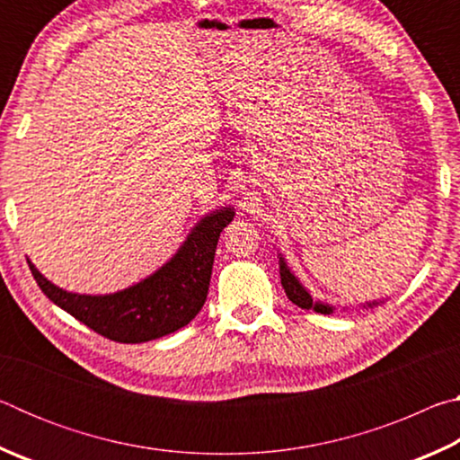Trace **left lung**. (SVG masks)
Instances as JSON below:
<instances>
[{
    "label": "left lung",
    "mask_w": 460,
    "mask_h": 460,
    "mask_svg": "<svg viewBox=\"0 0 460 460\" xmlns=\"http://www.w3.org/2000/svg\"><path fill=\"white\" fill-rule=\"evenodd\" d=\"M279 278H282V286L286 290V296L290 298L296 306L305 308V310H314V313H321V314H331L332 313V306L326 305V302H321V300H313V296H310V292L306 290L305 286L300 284V279L296 278L290 268L286 266V261L282 255H279ZM379 302H367V305L363 306H377Z\"/></svg>",
    "instance_id": "8db88e82"
}]
</instances>
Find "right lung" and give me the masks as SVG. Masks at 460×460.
I'll return each instance as SVG.
<instances>
[{
  "instance_id": "add662e5",
  "label": "right lung",
  "mask_w": 460,
  "mask_h": 460,
  "mask_svg": "<svg viewBox=\"0 0 460 460\" xmlns=\"http://www.w3.org/2000/svg\"><path fill=\"white\" fill-rule=\"evenodd\" d=\"M233 217V207L202 217L170 261L142 282L113 294L66 292L49 282L32 261L28 266L54 305L101 337L115 342L154 341L182 329L200 313L208 294L219 235Z\"/></svg>"
}]
</instances>
